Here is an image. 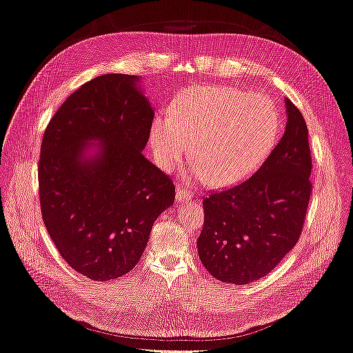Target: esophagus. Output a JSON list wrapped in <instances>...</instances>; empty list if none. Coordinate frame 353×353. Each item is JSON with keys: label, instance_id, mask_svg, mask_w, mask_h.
I'll return each instance as SVG.
<instances>
[{"label": "esophagus", "instance_id": "esophagus-1", "mask_svg": "<svg viewBox=\"0 0 353 353\" xmlns=\"http://www.w3.org/2000/svg\"><path fill=\"white\" fill-rule=\"evenodd\" d=\"M191 197H193V194H191L187 188H183V187L176 188V200L178 201H185V200H190Z\"/></svg>", "mask_w": 353, "mask_h": 353}]
</instances>
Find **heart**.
Instances as JSON below:
<instances>
[{
  "label": "heart",
  "mask_w": 353,
  "mask_h": 353,
  "mask_svg": "<svg viewBox=\"0 0 353 353\" xmlns=\"http://www.w3.org/2000/svg\"><path fill=\"white\" fill-rule=\"evenodd\" d=\"M279 113L259 94L230 87L194 85L179 92L172 112L157 113L150 125L156 163L174 170L191 156L196 181L216 187L240 183L258 169L279 138Z\"/></svg>",
  "instance_id": "obj_1"
}]
</instances>
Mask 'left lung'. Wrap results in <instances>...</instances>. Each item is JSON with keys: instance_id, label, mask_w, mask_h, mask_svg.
<instances>
[{"instance_id": "8db88e82", "label": "left lung", "mask_w": 353, "mask_h": 353, "mask_svg": "<svg viewBox=\"0 0 353 353\" xmlns=\"http://www.w3.org/2000/svg\"><path fill=\"white\" fill-rule=\"evenodd\" d=\"M285 108V132L259 169L203 200L199 258L219 281L243 285L262 279L302 234L312 194V157L301 110L288 99Z\"/></svg>"}]
</instances>
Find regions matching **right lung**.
Wrapping results in <instances>:
<instances>
[{"label":"right lung","mask_w":353,"mask_h":353,"mask_svg":"<svg viewBox=\"0 0 353 353\" xmlns=\"http://www.w3.org/2000/svg\"><path fill=\"white\" fill-rule=\"evenodd\" d=\"M132 74L83 83L51 117L38 162L42 221L61 258L95 281L134 270L175 185L143 156L154 112ZM103 141L83 159L84 144Z\"/></svg>","instance_id":"obj_1"}]
</instances>
